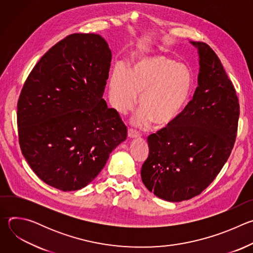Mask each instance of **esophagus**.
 <instances>
[{"label":"esophagus","mask_w":253,"mask_h":253,"mask_svg":"<svg viewBox=\"0 0 253 253\" xmlns=\"http://www.w3.org/2000/svg\"><path fill=\"white\" fill-rule=\"evenodd\" d=\"M128 137H129L130 139H134V138L140 137V134H139L138 132L134 131L133 129H129V130H128Z\"/></svg>","instance_id":"34e87169"}]
</instances>
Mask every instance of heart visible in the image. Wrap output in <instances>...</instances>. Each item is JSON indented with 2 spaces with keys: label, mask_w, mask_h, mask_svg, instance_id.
Here are the masks:
<instances>
[{
  "label": "heart",
  "mask_w": 253,
  "mask_h": 253,
  "mask_svg": "<svg viewBox=\"0 0 253 253\" xmlns=\"http://www.w3.org/2000/svg\"><path fill=\"white\" fill-rule=\"evenodd\" d=\"M193 86L189 69L163 56L136 59L129 71L118 66L109 81V97L114 109L126 114L137 104L141 109L131 122L138 128L171 125L186 106Z\"/></svg>",
  "instance_id": "heart-1"
}]
</instances>
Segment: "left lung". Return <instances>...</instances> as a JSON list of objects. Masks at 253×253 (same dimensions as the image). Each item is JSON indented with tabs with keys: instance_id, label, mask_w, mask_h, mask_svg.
Segmentation results:
<instances>
[{
	"instance_id": "1",
	"label": "left lung",
	"mask_w": 253,
	"mask_h": 253,
	"mask_svg": "<svg viewBox=\"0 0 253 253\" xmlns=\"http://www.w3.org/2000/svg\"><path fill=\"white\" fill-rule=\"evenodd\" d=\"M190 44L199 56L198 87L176 121L147 138L149 155L141 168L146 188L170 202L199 195L217 176L239 117L235 89L217 55L203 42Z\"/></svg>"
}]
</instances>
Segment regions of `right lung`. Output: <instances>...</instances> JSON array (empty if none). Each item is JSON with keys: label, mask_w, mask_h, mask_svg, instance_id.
I'll return each mask as SVG.
<instances>
[{"label": "right lung", "mask_w": 253, "mask_h": 253, "mask_svg": "<svg viewBox=\"0 0 253 253\" xmlns=\"http://www.w3.org/2000/svg\"><path fill=\"white\" fill-rule=\"evenodd\" d=\"M111 50L97 34H73L36 64L22 89L17 122L22 154L46 184L82 189L126 140L118 112L103 99Z\"/></svg>", "instance_id": "right-lung-1"}]
</instances>
